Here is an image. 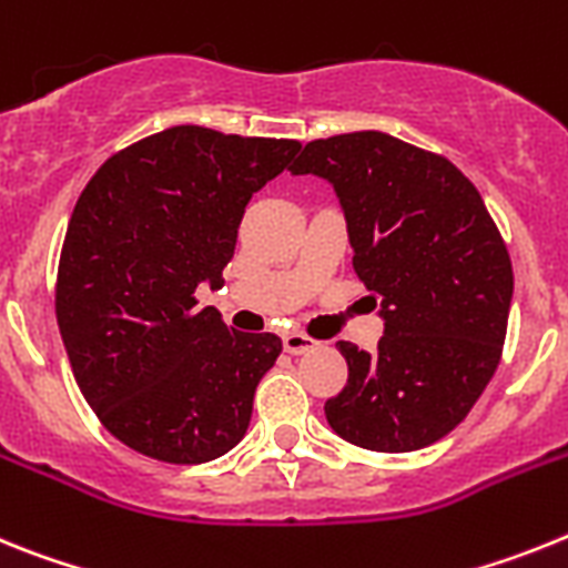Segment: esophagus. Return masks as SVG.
<instances>
[{
    "mask_svg": "<svg viewBox=\"0 0 568 568\" xmlns=\"http://www.w3.org/2000/svg\"><path fill=\"white\" fill-rule=\"evenodd\" d=\"M283 343H285V352L288 354H308L317 348V339H312L308 334H303V332H288L285 334Z\"/></svg>",
    "mask_w": 568,
    "mask_h": 568,
    "instance_id": "obj_1",
    "label": "esophagus"
}]
</instances>
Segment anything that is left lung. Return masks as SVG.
I'll return each instance as SVG.
<instances>
[{
	"instance_id": "obj_1",
	"label": "left lung",
	"mask_w": 568,
	"mask_h": 568,
	"mask_svg": "<svg viewBox=\"0 0 568 568\" xmlns=\"http://www.w3.org/2000/svg\"><path fill=\"white\" fill-rule=\"evenodd\" d=\"M288 171L334 189L354 271L383 320L374 352L337 343L348 383L325 420L372 452L440 440L495 374L515 294L483 196L446 156L379 131L308 142Z\"/></svg>"
}]
</instances>
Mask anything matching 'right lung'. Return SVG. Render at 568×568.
I'll list each match as a JSON object with an SVG mask.
<instances>
[{
	"label": "right lung",
	"instance_id": "1",
	"mask_svg": "<svg viewBox=\"0 0 568 568\" xmlns=\"http://www.w3.org/2000/svg\"><path fill=\"white\" fill-rule=\"evenodd\" d=\"M300 142L180 125L113 154L68 223L57 323L79 392L140 455L209 463L243 440L277 334L234 332L200 285L223 288L251 196Z\"/></svg>",
	"mask_w": 568,
	"mask_h": 568
}]
</instances>
